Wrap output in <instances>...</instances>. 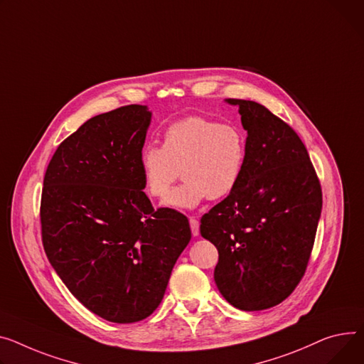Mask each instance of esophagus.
I'll use <instances>...</instances> for the list:
<instances>
[{
    "instance_id": "1",
    "label": "esophagus",
    "mask_w": 364,
    "mask_h": 364,
    "mask_svg": "<svg viewBox=\"0 0 364 364\" xmlns=\"http://www.w3.org/2000/svg\"><path fill=\"white\" fill-rule=\"evenodd\" d=\"M190 228H191L193 235H199V221L196 220V218L190 216Z\"/></svg>"
}]
</instances>
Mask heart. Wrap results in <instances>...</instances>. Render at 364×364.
Listing matches in <instances>:
<instances>
[{
	"label": "heart",
	"mask_w": 364,
	"mask_h": 364,
	"mask_svg": "<svg viewBox=\"0 0 364 364\" xmlns=\"http://www.w3.org/2000/svg\"><path fill=\"white\" fill-rule=\"evenodd\" d=\"M247 161L245 132L232 123H218L202 115H188L169 124L162 146L146 144L139 155L143 184L155 199H164L181 169L184 183L165 205L177 209L196 208L206 198L230 196L243 176Z\"/></svg>",
	"instance_id": "b5f03b06"
}]
</instances>
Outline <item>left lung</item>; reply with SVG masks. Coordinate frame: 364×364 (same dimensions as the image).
Returning a JSON list of instances; mask_svg holds the SVG:
<instances>
[{
    "instance_id": "1",
    "label": "left lung",
    "mask_w": 364,
    "mask_h": 364,
    "mask_svg": "<svg viewBox=\"0 0 364 364\" xmlns=\"http://www.w3.org/2000/svg\"><path fill=\"white\" fill-rule=\"evenodd\" d=\"M240 107L247 161L235 190L200 220V234L218 249L215 282L224 299L246 311L282 303L300 284L322 210V187L304 143L263 105Z\"/></svg>"
}]
</instances>
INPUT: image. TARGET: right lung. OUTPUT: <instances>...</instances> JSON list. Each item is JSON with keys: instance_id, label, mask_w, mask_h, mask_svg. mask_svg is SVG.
I'll list each match as a JSON object with an SVG mask.
<instances>
[{"instance_id": "obj_1", "label": "right lung", "mask_w": 364, "mask_h": 364, "mask_svg": "<svg viewBox=\"0 0 364 364\" xmlns=\"http://www.w3.org/2000/svg\"><path fill=\"white\" fill-rule=\"evenodd\" d=\"M149 123L143 105L92 117L60 143L43 177L45 253L70 293L114 323L151 316L191 238L183 213L154 209L143 191Z\"/></svg>"}]
</instances>
